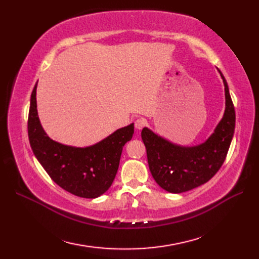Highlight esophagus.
<instances>
[{
	"label": "esophagus",
	"mask_w": 259,
	"mask_h": 259,
	"mask_svg": "<svg viewBox=\"0 0 259 259\" xmlns=\"http://www.w3.org/2000/svg\"><path fill=\"white\" fill-rule=\"evenodd\" d=\"M147 125V121L145 119H143V117H139V119H137L135 121V127L137 130H142L143 127H145Z\"/></svg>",
	"instance_id": "obj_1"
}]
</instances>
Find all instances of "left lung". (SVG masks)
<instances>
[{
    "label": "left lung",
    "mask_w": 259,
    "mask_h": 259,
    "mask_svg": "<svg viewBox=\"0 0 259 259\" xmlns=\"http://www.w3.org/2000/svg\"><path fill=\"white\" fill-rule=\"evenodd\" d=\"M219 73L225 85L226 109L222 121L206 142L183 147L169 143L147 127L142 132L152 177L170 193L189 191L207 183L226 160L236 126V112L228 84L223 73Z\"/></svg>",
    "instance_id": "left-lung-1"
}]
</instances>
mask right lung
<instances>
[{"label": "right lung", "instance_id": "1", "mask_svg": "<svg viewBox=\"0 0 259 259\" xmlns=\"http://www.w3.org/2000/svg\"><path fill=\"white\" fill-rule=\"evenodd\" d=\"M36 85L30 99L28 136L37 161L55 183L76 197L95 199L104 194L113 183L123 147L134 134V124L90 147L61 145L46 135L38 120Z\"/></svg>", "mask_w": 259, "mask_h": 259}]
</instances>
